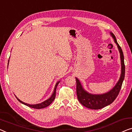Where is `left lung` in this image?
Returning <instances> with one entry per match:
<instances>
[{
    "label": "left lung",
    "instance_id": "left-lung-1",
    "mask_svg": "<svg viewBox=\"0 0 132 132\" xmlns=\"http://www.w3.org/2000/svg\"><path fill=\"white\" fill-rule=\"evenodd\" d=\"M111 37L117 44L119 49L121 60V74L117 84L109 92L101 94H93L86 91L83 88L80 80L76 78V94L79 101L85 107L90 109L98 110L103 109L106 106L110 105L114 101L122 85L125 75V66L124 62V55L120 46L118 44L116 38L113 33L110 32Z\"/></svg>",
    "mask_w": 132,
    "mask_h": 132
}]
</instances>
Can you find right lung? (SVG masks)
<instances>
[{
    "mask_svg": "<svg viewBox=\"0 0 132 132\" xmlns=\"http://www.w3.org/2000/svg\"><path fill=\"white\" fill-rule=\"evenodd\" d=\"M9 60H8V64H9ZM60 81H58L57 83L56 84V85L54 86V91L53 92L52 95L51 97L48 98V99L46 100V101L42 102V103H39V104H27V103H25L24 102H23L22 101H21L20 100L18 99L16 97H15L16 98H17V100H18V101L20 102L23 104H24V105L28 106V107H29L31 108H33V109H43V108H45L47 107V106H48L50 105V104H52V103L53 101H54V100L55 99V97H56V88H57V86L59 83Z\"/></svg>",
    "mask_w": 132,
    "mask_h": 132,
    "instance_id": "1",
    "label": "right lung"
}]
</instances>
